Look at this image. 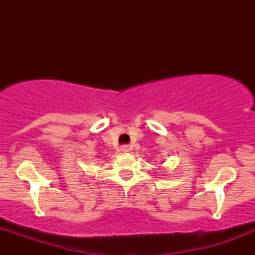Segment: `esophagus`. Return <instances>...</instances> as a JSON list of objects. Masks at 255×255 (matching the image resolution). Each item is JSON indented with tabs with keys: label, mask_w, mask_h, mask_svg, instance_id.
Segmentation results:
<instances>
[{
	"label": "esophagus",
	"mask_w": 255,
	"mask_h": 255,
	"mask_svg": "<svg viewBox=\"0 0 255 255\" xmlns=\"http://www.w3.org/2000/svg\"><path fill=\"white\" fill-rule=\"evenodd\" d=\"M121 151L123 152V153H128V152H130V151H131V146H128V145H123V146H121Z\"/></svg>",
	"instance_id": "1"
}]
</instances>
